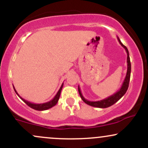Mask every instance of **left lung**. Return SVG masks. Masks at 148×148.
<instances>
[{
    "mask_svg": "<svg viewBox=\"0 0 148 148\" xmlns=\"http://www.w3.org/2000/svg\"><path fill=\"white\" fill-rule=\"evenodd\" d=\"M118 38L119 43L121 45L122 47H123L124 49H125L126 51L127 54V74L126 76H125V79L124 80L123 85H122L121 88L119 90L118 92L114 93L112 95L108 97L105 98L102 100H99V101H88L84 98V97L83 96L82 93H81V89H80L79 86H78V88H79V92L80 96H81V99H82L83 101H84L85 103H87L88 105H90L91 106H94V107H97V108H108V107L112 106V105L114 104L115 103H116L117 101H118L120 98L123 97L124 95L126 93V92L128 89L129 87V84H130V75H131V62H130V54H129V51L128 49L125 45L122 43L121 41L120 40L118 37H117Z\"/></svg>",
    "mask_w": 148,
    "mask_h": 148,
    "instance_id": "left-lung-1",
    "label": "left lung"
}]
</instances>
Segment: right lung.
<instances>
[{"instance_id":"right-lung-1","label":"right lung","mask_w":148,"mask_h":148,"mask_svg":"<svg viewBox=\"0 0 148 148\" xmlns=\"http://www.w3.org/2000/svg\"><path fill=\"white\" fill-rule=\"evenodd\" d=\"M62 87H63V84H62V86H61V87L60 88V89H59V90L58 91L57 94L56 95V96L54 97L53 98V99L51 100V101H48V102L43 103H34L30 102V101H27V100H25L24 99H23V98H22L21 97H20L19 95H18V93H17V92H16V90H15L14 87V86H13V88H14V90L15 92L16 93V95H17L19 97L21 98V99L23 100V101H24V102L26 103V104L28 105V106H30V108H33V109L37 110V111H45V110L49 109V108H52L53 106H55V105L58 103V101L59 98H60L61 90H62Z\"/></svg>"}]
</instances>
